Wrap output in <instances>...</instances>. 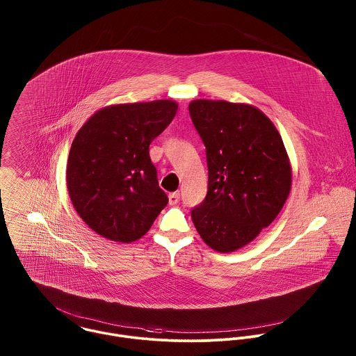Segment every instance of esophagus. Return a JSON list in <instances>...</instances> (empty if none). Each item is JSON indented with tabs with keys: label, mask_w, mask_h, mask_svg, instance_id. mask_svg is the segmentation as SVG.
<instances>
[{
	"label": "esophagus",
	"mask_w": 356,
	"mask_h": 356,
	"mask_svg": "<svg viewBox=\"0 0 356 356\" xmlns=\"http://www.w3.org/2000/svg\"><path fill=\"white\" fill-rule=\"evenodd\" d=\"M178 203H179V193H178V192L170 193V195H168V204H170V205H175V204Z\"/></svg>",
	"instance_id": "34e87169"
}]
</instances>
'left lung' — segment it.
<instances>
[{"label":"left lung","mask_w":356,"mask_h":356,"mask_svg":"<svg viewBox=\"0 0 356 356\" xmlns=\"http://www.w3.org/2000/svg\"><path fill=\"white\" fill-rule=\"evenodd\" d=\"M189 112L208 165V192L192 220L209 248L234 252L282 209L292 186L291 161L274 123L254 105L200 99Z\"/></svg>","instance_id":"left-lung-1"}]
</instances>
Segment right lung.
Segmentation results:
<instances>
[{"mask_svg": "<svg viewBox=\"0 0 356 356\" xmlns=\"http://www.w3.org/2000/svg\"><path fill=\"white\" fill-rule=\"evenodd\" d=\"M172 100L115 104L76 133L67 161V189L83 222L116 243L140 240L168 203L159 188L149 145L171 123Z\"/></svg>", "mask_w": 356, "mask_h": 356, "instance_id": "add662e5", "label": "right lung"}]
</instances>
